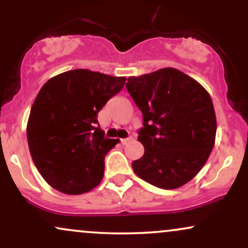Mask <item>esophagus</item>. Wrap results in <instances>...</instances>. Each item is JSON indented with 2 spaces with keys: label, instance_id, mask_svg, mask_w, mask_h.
Instances as JSON below:
<instances>
[{
  "label": "esophagus",
  "instance_id": "obj_1",
  "mask_svg": "<svg viewBox=\"0 0 248 248\" xmlns=\"http://www.w3.org/2000/svg\"><path fill=\"white\" fill-rule=\"evenodd\" d=\"M132 140H133L132 136H129V138H127V139H121V143H122V144H127L128 142L132 141Z\"/></svg>",
  "mask_w": 248,
  "mask_h": 248
}]
</instances>
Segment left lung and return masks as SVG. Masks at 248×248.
<instances>
[{"label": "left lung", "instance_id": "obj_1", "mask_svg": "<svg viewBox=\"0 0 248 248\" xmlns=\"http://www.w3.org/2000/svg\"><path fill=\"white\" fill-rule=\"evenodd\" d=\"M127 91L143 115L138 140L144 154L134 172L154 186L172 190L190 182L206 163L217 120L209 92L173 67L129 77Z\"/></svg>", "mask_w": 248, "mask_h": 248}]
</instances>
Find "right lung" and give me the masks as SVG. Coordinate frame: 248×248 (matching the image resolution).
<instances>
[{
    "label": "right lung",
    "instance_id": "1",
    "mask_svg": "<svg viewBox=\"0 0 248 248\" xmlns=\"http://www.w3.org/2000/svg\"><path fill=\"white\" fill-rule=\"evenodd\" d=\"M124 82L126 77L77 69L43 85L31 107L27 138L33 163L53 189L81 195L100 184L105 156L119 140L105 138L98 113Z\"/></svg>",
    "mask_w": 248,
    "mask_h": 248
}]
</instances>
